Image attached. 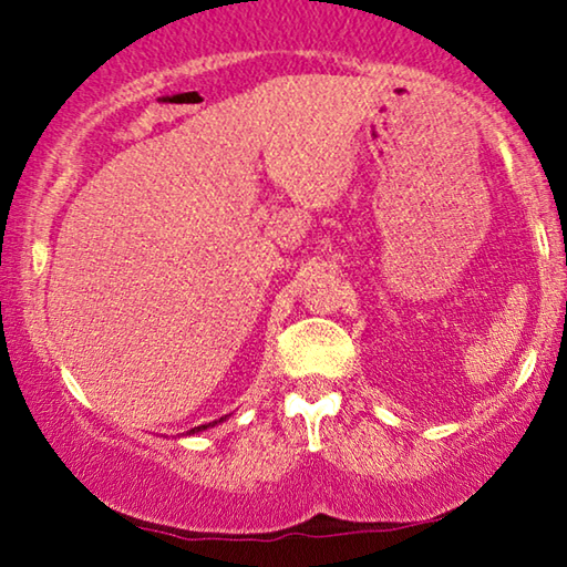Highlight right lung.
Returning a JSON list of instances; mask_svg holds the SVG:
<instances>
[{
  "label": "right lung",
  "mask_w": 567,
  "mask_h": 567,
  "mask_svg": "<svg viewBox=\"0 0 567 567\" xmlns=\"http://www.w3.org/2000/svg\"><path fill=\"white\" fill-rule=\"evenodd\" d=\"M219 420H225V417H219ZM207 427H209V425H199V427H192V430H189V433H199V430H207Z\"/></svg>",
  "instance_id": "obj_1"
}]
</instances>
